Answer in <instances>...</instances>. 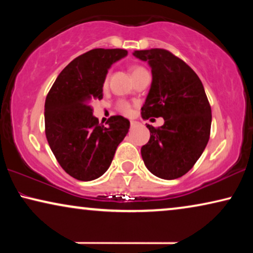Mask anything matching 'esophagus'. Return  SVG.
<instances>
[{"mask_svg":"<svg viewBox=\"0 0 253 253\" xmlns=\"http://www.w3.org/2000/svg\"><path fill=\"white\" fill-rule=\"evenodd\" d=\"M130 126H131V127H136V126H139V123L136 122V121H131V122H130Z\"/></svg>","mask_w":253,"mask_h":253,"instance_id":"esophagus-1","label":"esophagus"}]
</instances>
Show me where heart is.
<instances>
[{
    "instance_id": "obj_1",
    "label": "heart",
    "mask_w": 253,
    "mask_h": 253,
    "mask_svg": "<svg viewBox=\"0 0 253 253\" xmlns=\"http://www.w3.org/2000/svg\"><path fill=\"white\" fill-rule=\"evenodd\" d=\"M140 70H145L144 68L141 67H133L132 68V75L134 72H138ZM108 81H109V75L107 74L105 76V78H103V82H102V88H107V86H108ZM117 110H119L120 113H122L123 115H130L131 114V106L129 102L124 101V100H121V101L117 102V106H116Z\"/></svg>"
}]
</instances>
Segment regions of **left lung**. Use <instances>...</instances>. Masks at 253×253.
I'll return each mask as SVG.
<instances>
[{"instance_id": "left-lung-1", "label": "left lung", "mask_w": 253, "mask_h": 253, "mask_svg": "<svg viewBox=\"0 0 253 253\" xmlns=\"http://www.w3.org/2000/svg\"><path fill=\"white\" fill-rule=\"evenodd\" d=\"M133 55L152 68V85L141 117H164L165 124H147L150 140L141 147L144 164L164 179L182 177L203 154L211 134L212 110L203 83L184 61L169 50L152 48Z\"/></svg>"}]
</instances>
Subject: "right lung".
I'll return each instance as SVG.
<instances>
[{
	"instance_id": "add662e5",
	"label": "right lung",
	"mask_w": 253,
	"mask_h": 253,
	"mask_svg": "<svg viewBox=\"0 0 253 253\" xmlns=\"http://www.w3.org/2000/svg\"><path fill=\"white\" fill-rule=\"evenodd\" d=\"M126 49L95 48L71 61L48 92L44 102V132L64 171L78 181L105 174L130 127L129 120L110 116L107 126L93 116V100L102 99V82Z\"/></svg>"
}]
</instances>
